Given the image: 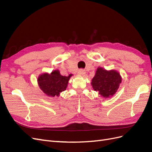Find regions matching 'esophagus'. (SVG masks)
Instances as JSON below:
<instances>
[{
    "instance_id": "esophagus-1",
    "label": "esophagus",
    "mask_w": 152,
    "mask_h": 152,
    "mask_svg": "<svg viewBox=\"0 0 152 152\" xmlns=\"http://www.w3.org/2000/svg\"><path fill=\"white\" fill-rule=\"evenodd\" d=\"M85 74H86L85 71L84 70H82V69L78 72V75H79V76H84Z\"/></svg>"
}]
</instances>
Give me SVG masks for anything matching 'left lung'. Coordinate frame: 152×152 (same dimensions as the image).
I'll return each mask as SVG.
<instances>
[{
  "mask_svg": "<svg viewBox=\"0 0 152 152\" xmlns=\"http://www.w3.org/2000/svg\"><path fill=\"white\" fill-rule=\"evenodd\" d=\"M122 82V77L115 70H107L98 67L91 80V86L104 98L112 97L117 91Z\"/></svg>",
  "mask_w": 152,
  "mask_h": 152,
  "instance_id": "8db88e82",
  "label": "left lung"
}]
</instances>
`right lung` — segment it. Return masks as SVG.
Here are the masks:
<instances>
[{"label": "right lung", "mask_w": 152, "mask_h": 152, "mask_svg": "<svg viewBox=\"0 0 152 152\" xmlns=\"http://www.w3.org/2000/svg\"><path fill=\"white\" fill-rule=\"evenodd\" d=\"M72 75L70 74L63 76L58 70H55L50 73H44L40 75L37 82L40 89L49 97H58L61 92L66 90L68 81Z\"/></svg>", "instance_id": "add662e5"}]
</instances>
